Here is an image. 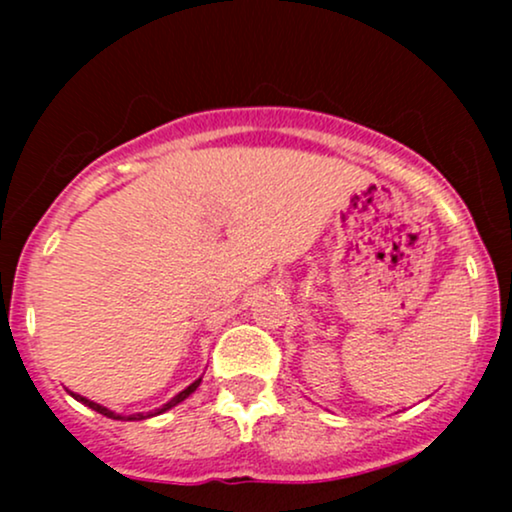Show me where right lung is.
<instances>
[{
	"label": "right lung",
	"mask_w": 512,
	"mask_h": 512,
	"mask_svg": "<svg viewBox=\"0 0 512 512\" xmlns=\"http://www.w3.org/2000/svg\"><path fill=\"white\" fill-rule=\"evenodd\" d=\"M199 383H202V378H199V380H195V383H192L190 387H185V390H182V392H180V395H175L173 399H170V402H168V404H163V407H161V409H156V411H149V414H134V416H129V419H137V421H142V419H149V416L163 414V411H166V409H170V407H175V404H180V402H182V399H185V397H190V395H192V392H195V390H197V387H199ZM72 397H74V399H79V402H84V404H86V407L96 409V411H98V414L108 416V419H122V416H120V414H115V411H110V409H105V407H101V404L91 402V399H86V397H81V395H74V392H72Z\"/></svg>",
	"instance_id": "obj_1"
}]
</instances>
